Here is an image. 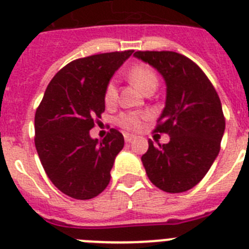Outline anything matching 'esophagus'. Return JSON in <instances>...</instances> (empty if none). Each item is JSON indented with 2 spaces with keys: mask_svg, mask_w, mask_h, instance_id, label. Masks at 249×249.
Masks as SVG:
<instances>
[{
  "mask_svg": "<svg viewBox=\"0 0 249 249\" xmlns=\"http://www.w3.org/2000/svg\"><path fill=\"white\" fill-rule=\"evenodd\" d=\"M123 137H124V141L126 142H131L133 139H135V136L129 135V133H124V135H123Z\"/></svg>",
  "mask_w": 249,
  "mask_h": 249,
  "instance_id": "esophagus-1",
  "label": "esophagus"
}]
</instances>
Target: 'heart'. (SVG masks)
I'll return each instance as SVG.
<instances>
[{
    "label": "heart",
    "instance_id": "b5f03b06",
    "mask_svg": "<svg viewBox=\"0 0 249 249\" xmlns=\"http://www.w3.org/2000/svg\"><path fill=\"white\" fill-rule=\"evenodd\" d=\"M129 80L135 84L141 92L146 93L148 89L156 88L159 79L155 70L147 64H136L128 70ZM118 90H117L116 80L112 79L108 82L107 87L104 89V102L110 106L117 101ZM148 113L145 112H126L121 113L117 118V124L127 131H139L142 127L143 120L147 118Z\"/></svg>",
    "mask_w": 249,
    "mask_h": 249
}]
</instances>
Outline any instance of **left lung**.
Here are the masks:
<instances>
[{
    "mask_svg": "<svg viewBox=\"0 0 249 249\" xmlns=\"http://www.w3.org/2000/svg\"><path fill=\"white\" fill-rule=\"evenodd\" d=\"M166 83V102L155 132L170 141H148L141 157L150 181L166 193L194 188L209 171L220 150L226 129L219 95L194 61L175 52H136Z\"/></svg>",
    "mask_w": 249,
    "mask_h": 249,
    "instance_id": "left-lung-1",
    "label": "left lung"
}]
</instances>
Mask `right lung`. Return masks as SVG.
Masks as SVG:
<instances>
[{
  "mask_svg": "<svg viewBox=\"0 0 249 249\" xmlns=\"http://www.w3.org/2000/svg\"><path fill=\"white\" fill-rule=\"evenodd\" d=\"M133 50L76 59L49 83L35 113V146L46 175L61 193L78 200L107 188L114 159L124 145L112 128L102 141L89 131L106 109L104 89Z\"/></svg>",
  "mask_w": 249,
  "mask_h": 249,
  "instance_id": "1",
  "label": "right lung"
}]
</instances>
